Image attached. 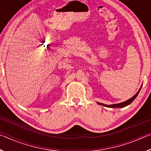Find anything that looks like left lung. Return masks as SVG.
<instances>
[{"label": "left lung", "instance_id": "left-lung-1", "mask_svg": "<svg viewBox=\"0 0 151 151\" xmlns=\"http://www.w3.org/2000/svg\"><path fill=\"white\" fill-rule=\"evenodd\" d=\"M142 87V86H141ZM140 88V89L139 90V91L137 92V93L134 94V95L129 100H127V101H124L123 103H119V104H111V105H106V104H101V103H99V104H102V105H103L104 106H106V107H112V108H123V107L126 106L127 105H129V104H131L132 101H133L135 99H136V97L137 96L138 94H139V92L140 91V88Z\"/></svg>", "mask_w": 151, "mask_h": 151}]
</instances>
